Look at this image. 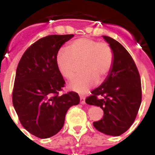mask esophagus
I'll return each instance as SVG.
<instances>
[{
	"label": "esophagus",
	"instance_id": "obj_1",
	"mask_svg": "<svg viewBox=\"0 0 155 155\" xmlns=\"http://www.w3.org/2000/svg\"><path fill=\"white\" fill-rule=\"evenodd\" d=\"M80 103L81 104H84L85 103V98L84 96L80 97Z\"/></svg>",
	"mask_w": 155,
	"mask_h": 155
}]
</instances>
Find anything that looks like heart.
I'll return each mask as SVG.
<instances>
[{
	"label": "heart",
	"instance_id": "1",
	"mask_svg": "<svg viewBox=\"0 0 155 155\" xmlns=\"http://www.w3.org/2000/svg\"><path fill=\"white\" fill-rule=\"evenodd\" d=\"M56 64L61 74L67 79L74 75L80 64L81 74L70 81L68 87L84 94L109 74L113 64V50L106 42L80 38L71 42L67 50L58 52Z\"/></svg>",
	"mask_w": 155,
	"mask_h": 155
}]
</instances>
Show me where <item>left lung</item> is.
<instances>
[{
  "label": "left lung",
  "instance_id": "left-lung-1",
  "mask_svg": "<svg viewBox=\"0 0 155 155\" xmlns=\"http://www.w3.org/2000/svg\"><path fill=\"white\" fill-rule=\"evenodd\" d=\"M113 53L112 69L105 80L86 98L88 105L103 110L102 119L93 123L97 130L109 136H120L135 120L141 104V82L130 54L120 42L103 35Z\"/></svg>",
  "mask_w": 155,
  "mask_h": 155
}]
</instances>
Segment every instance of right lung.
<instances>
[{"label":"right lung","mask_w":155,"mask_h":155,"mask_svg":"<svg viewBox=\"0 0 155 155\" xmlns=\"http://www.w3.org/2000/svg\"><path fill=\"white\" fill-rule=\"evenodd\" d=\"M74 35L42 38L25 52L16 70L12 102L21 125L41 139L51 137L62 129L66 113L80 98L74 91L59 95L65 81L56 57Z\"/></svg>","instance_id":"add662e5"}]
</instances>
